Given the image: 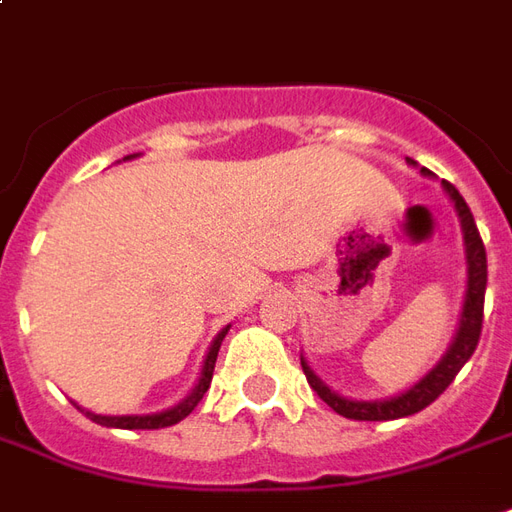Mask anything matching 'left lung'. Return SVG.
Wrapping results in <instances>:
<instances>
[{
  "label": "left lung",
  "instance_id": "left-lung-1",
  "mask_svg": "<svg viewBox=\"0 0 512 512\" xmlns=\"http://www.w3.org/2000/svg\"><path fill=\"white\" fill-rule=\"evenodd\" d=\"M410 166H416V160L407 157ZM424 177H432V171L421 169ZM443 191L449 194V199L455 202L457 216H460V227H463V244H466V299H463V313H460V324H457L455 341L449 343L446 355L438 360V366L430 368L421 380L407 388L399 396L391 399H374V402H357V399H346L330 391L324 382L318 380L316 371L307 366V360L302 357V371H305L310 388L327 402V405L343 418H355V421H393V418L413 416L418 410H424L441 396L452 380L457 377V371L466 366V360L474 355L477 343H480L482 332V305H485V285H488V257H485V246H482L480 230L474 224V216L468 210L466 199L460 196L452 182H443Z\"/></svg>",
  "mask_w": 512,
  "mask_h": 512
}]
</instances>
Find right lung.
I'll use <instances>...</instances> for the list:
<instances>
[{"instance_id": "right-lung-1", "label": "right lung", "mask_w": 512, "mask_h": 512, "mask_svg": "<svg viewBox=\"0 0 512 512\" xmlns=\"http://www.w3.org/2000/svg\"><path fill=\"white\" fill-rule=\"evenodd\" d=\"M130 157H138V155H127L124 160H130ZM227 330H230V327H224V330L213 338L210 349H207L205 363H202V374H199V380H196L194 385V391L188 393L180 405L169 407V410H163V413H152V416H96V413H91V410H85V416L91 418V421H96V424H102V427H116V430H160V427H171V424L182 421V418L188 416V413L202 402V396H205V391L210 388L213 368H216V357H219L221 341H224Z\"/></svg>"}]
</instances>
